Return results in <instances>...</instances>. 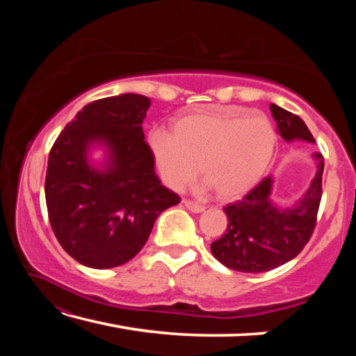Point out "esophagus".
I'll list each match as a JSON object with an SVG mask.
<instances>
[{
  "label": "esophagus",
  "mask_w": 356,
  "mask_h": 356,
  "mask_svg": "<svg viewBox=\"0 0 356 356\" xmlns=\"http://www.w3.org/2000/svg\"><path fill=\"white\" fill-rule=\"evenodd\" d=\"M182 204L184 206L188 209V210H191L193 213H201V212H204V206H201V204H197V202H193V201H190V200H184L182 201Z\"/></svg>",
  "instance_id": "obj_1"
}]
</instances>
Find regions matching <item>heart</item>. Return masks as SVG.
<instances>
[{
    "label": "heart",
    "instance_id": "obj_1",
    "mask_svg": "<svg viewBox=\"0 0 356 356\" xmlns=\"http://www.w3.org/2000/svg\"><path fill=\"white\" fill-rule=\"evenodd\" d=\"M275 125L264 113L221 106L174 120L172 134L154 130L149 149L161 179L180 190L201 170L206 188L222 201H234L261 182L272 165Z\"/></svg>",
    "mask_w": 356,
    "mask_h": 356
}]
</instances>
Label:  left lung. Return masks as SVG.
I'll return each instance as SVG.
<instances>
[{
    "instance_id": "obj_1",
    "label": "left lung",
    "mask_w": 356,
    "mask_h": 356,
    "mask_svg": "<svg viewBox=\"0 0 356 356\" xmlns=\"http://www.w3.org/2000/svg\"><path fill=\"white\" fill-rule=\"evenodd\" d=\"M276 127L287 143H316L303 119L278 105H270ZM317 172L308 191L293 207H278L270 200L272 176L262 179L243 200L225 207L227 229L210 245L215 259L227 268L243 273H262L300 254L316 227L322 197L323 156L316 152Z\"/></svg>"
}]
</instances>
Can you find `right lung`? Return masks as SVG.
Listing matches in <instances>:
<instances>
[{
    "instance_id": "1",
    "label": "right lung",
    "mask_w": 356,
    "mask_h": 356,
    "mask_svg": "<svg viewBox=\"0 0 356 356\" xmlns=\"http://www.w3.org/2000/svg\"><path fill=\"white\" fill-rule=\"evenodd\" d=\"M150 100L120 94L91 102L59 134L48 155L45 201L53 232L64 251L86 267L113 268L146 245L155 220L180 202L161 185L144 141ZM106 149L100 167L88 161Z\"/></svg>"
}]
</instances>
